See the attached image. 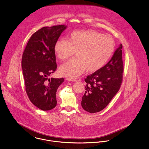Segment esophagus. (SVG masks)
I'll return each mask as SVG.
<instances>
[{
  "instance_id": "34e87169",
  "label": "esophagus",
  "mask_w": 149,
  "mask_h": 149,
  "mask_svg": "<svg viewBox=\"0 0 149 149\" xmlns=\"http://www.w3.org/2000/svg\"><path fill=\"white\" fill-rule=\"evenodd\" d=\"M66 79H67L68 81H77V79H74V78H68Z\"/></svg>"
}]
</instances>
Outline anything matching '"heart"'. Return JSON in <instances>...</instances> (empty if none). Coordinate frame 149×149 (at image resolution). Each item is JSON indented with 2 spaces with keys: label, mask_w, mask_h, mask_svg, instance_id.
<instances>
[{
  "label": "heart",
  "mask_w": 149,
  "mask_h": 149,
  "mask_svg": "<svg viewBox=\"0 0 149 149\" xmlns=\"http://www.w3.org/2000/svg\"><path fill=\"white\" fill-rule=\"evenodd\" d=\"M115 49L114 39L94 30L72 32L68 40L60 39L54 44V52L62 61L76 52L77 57L62 64L60 71L63 75L77 77L84 70L90 72L101 69L111 57Z\"/></svg>",
  "instance_id": "obj_1"
}]
</instances>
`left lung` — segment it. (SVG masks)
<instances>
[{
    "mask_svg": "<svg viewBox=\"0 0 149 149\" xmlns=\"http://www.w3.org/2000/svg\"><path fill=\"white\" fill-rule=\"evenodd\" d=\"M122 47L120 44L107 64L85 79L87 84L81 105L88 112L94 113L103 110L119 91L123 72Z\"/></svg>",
    "mask_w": 149,
    "mask_h": 149,
    "instance_id": "1",
    "label": "left lung"
}]
</instances>
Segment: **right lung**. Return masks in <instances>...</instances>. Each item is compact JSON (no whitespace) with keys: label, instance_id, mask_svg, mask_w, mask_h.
<instances>
[{"label":"right lung","instance_id":"add662e5","mask_svg":"<svg viewBox=\"0 0 149 149\" xmlns=\"http://www.w3.org/2000/svg\"><path fill=\"white\" fill-rule=\"evenodd\" d=\"M64 25L43 27L30 37L22 57V69L27 95L30 101L43 111L57 105L56 92L63 78H49L57 69L54 46Z\"/></svg>","mask_w":149,"mask_h":149}]
</instances>
